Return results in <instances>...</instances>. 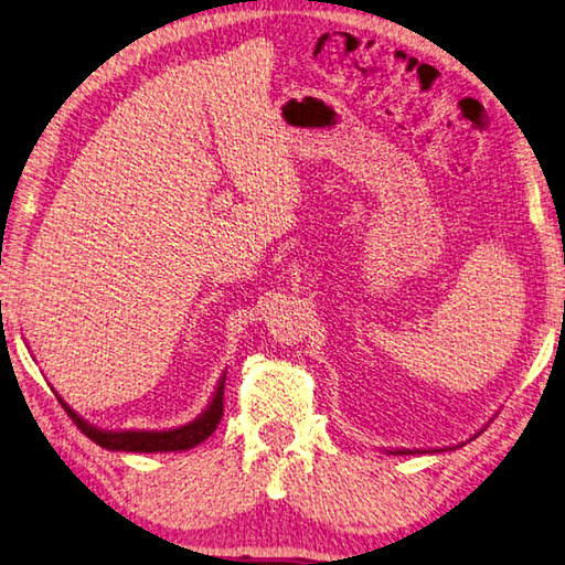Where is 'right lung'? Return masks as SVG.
<instances>
[{
	"label": "right lung",
	"mask_w": 565,
	"mask_h": 565,
	"mask_svg": "<svg viewBox=\"0 0 565 565\" xmlns=\"http://www.w3.org/2000/svg\"><path fill=\"white\" fill-rule=\"evenodd\" d=\"M223 390H225V377L221 382V387H217L215 397L211 402V407L203 414L201 419H195L191 424H185L181 429H171V431H102L96 427H88V424L76 417V414L66 407L58 397V402L64 404L68 417L74 419V424L82 434H86L88 439L96 441L98 447L104 449H111V451H143V454H151V451H183V449H193L195 444L205 441L211 434L215 431L217 424H221L223 417Z\"/></svg>",
	"instance_id": "1"
}]
</instances>
